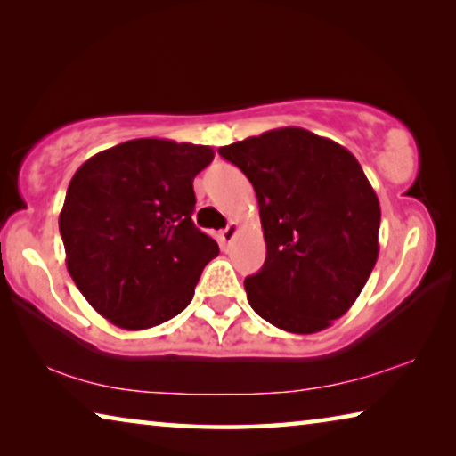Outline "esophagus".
Instances as JSON below:
<instances>
[{
	"label": "esophagus",
	"mask_w": 456,
	"mask_h": 456,
	"mask_svg": "<svg viewBox=\"0 0 456 456\" xmlns=\"http://www.w3.org/2000/svg\"><path fill=\"white\" fill-rule=\"evenodd\" d=\"M237 231H240V227H237V223H233V221H231L229 225L221 231V233H219V240H221V245H223V248H229L231 241L235 240Z\"/></svg>",
	"instance_id": "34e87169"
}]
</instances>
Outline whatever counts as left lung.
Returning <instances> with one entry per match:
<instances>
[{"label": "left lung", "instance_id": "obj_1", "mask_svg": "<svg viewBox=\"0 0 456 456\" xmlns=\"http://www.w3.org/2000/svg\"><path fill=\"white\" fill-rule=\"evenodd\" d=\"M219 154L249 178L259 205L265 262L245 278L249 306L288 332L330 327L379 254V200L357 158L302 127L272 129Z\"/></svg>", "mask_w": 456, "mask_h": 456}]
</instances>
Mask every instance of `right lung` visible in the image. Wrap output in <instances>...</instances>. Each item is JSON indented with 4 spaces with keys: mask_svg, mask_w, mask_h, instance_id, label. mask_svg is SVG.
Masks as SVG:
<instances>
[{
    "mask_svg": "<svg viewBox=\"0 0 456 456\" xmlns=\"http://www.w3.org/2000/svg\"><path fill=\"white\" fill-rule=\"evenodd\" d=\"M208 146L129 140L89 158L59 216L70 278L115 327H156L189 306L219 245L194 227L192 180Z\"/></svg>",
    "mask_w": 456,
    "mask_h": 456,
    "instance_id": "1",
    "label": "right lung"
}]
</instances>
